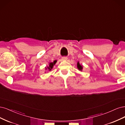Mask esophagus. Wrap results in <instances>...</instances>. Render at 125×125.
I'll use <instances>...</instances> for the list:
<instances>
[{
    "mask_svg": "<svg viewBox=\"0 0 125 125\" xmlns=\"http://www.w3.org/2000/svg\"><path fill=\"white\" fill-rule=\"evenodd\" d=\"M62 60H63V61H66V60H67V57H63L62 58Z\"/></svg>",
    "mask_w": 125,
    "mask_h": 125,
    "instance_id": "34e87169",
    "label": "esophagus"
}]
</instances>
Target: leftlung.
<instances>
[{"mask_svg":"<svg viewBox=\"0 0 125 125\" xmlns=\"http://www.w3.org/2000/svg\"><path fill=\"white\" fill-rule=\"evenodd\" d=\"M77 68L79 70V71H82V70H83V66L80 65V64H79V62L77 63Z\"/></svg>","mask_w":125,"mask_h":125,"instance_id":"8db88e82","label":"left lung"}]
</instances>
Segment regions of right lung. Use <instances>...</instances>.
I'll return each mask as SVG.
<instances>
[{
	"label": "right lung",
	"instance_id": "add662e5",
	"mask_svg": "<svg viewBox=\"0 0 125 125\" xmlns=\"http://www.w3.org/2000/svg\"><path fill=\"white\" fill-rule=\"evenodd\" d=\"M56 62H57V61H54L53 62H51V63H49V66H48V67H47V68H46V69L47 70V69H48V70L49 71H51V69L52 68H53V65H54V64L56 63Z\"/></svg>",
	"mask_w": 125,
	"mask_h": 125
}]
</instances>
